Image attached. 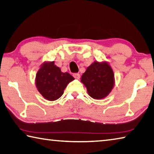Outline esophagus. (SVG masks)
<instances>
[{
  "mask_svg": "<svg viewBox=\"0 0 154 154\" xmlns=\"http://www.w3.org/2000/svg\"><path fill=\"white\" fill-rule=\"evenodd\" d=\"M73 77H74L75 79H79L80 78V75L79 74V73H74L73 74Z\"/></svg>",
  "mask_w": 154,
  "mask_h": 154,
  "instance_id": "esophagus-1",
  "label": "esophagus"
}]
</instances>
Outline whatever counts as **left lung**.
Wrapping results in <instances>:
<instances>
[{
    "label": "left lung",
    "mask_w": 154,
    "mask_h": 154,
    "mask_svg": "<svg viewBox=\"0 0 154 154\" xmlns=\"http://www.w3.org/2000/svg\"><path fill=\"white\" fill-rule=\"evenodd\" d=\"M88 93L94 99H102L110 93L114 85V75L107 62L95 61L87 68L81 78Z\"/></svg>",
    "instance_id": "left-lung-1"
}]
</instances>
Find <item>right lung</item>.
<instances>
[{
    "instance_id": "1",
    "label": "right lung",
    "mask_w": 154,
    "mask_h": 154,
    "mask_svg": "<svg viewBox=\"0 0 154 154\" xmlns=\"http://www.w3.org/2000/svg\"><path fill=\"white\" fill-rule=\"evenodd\" d=\"M68 72H62L54 62H45L36 74L35 86L44 98L55 101L64 93L66 87L74 80Z\"/></svg>"
}]
</instances>
